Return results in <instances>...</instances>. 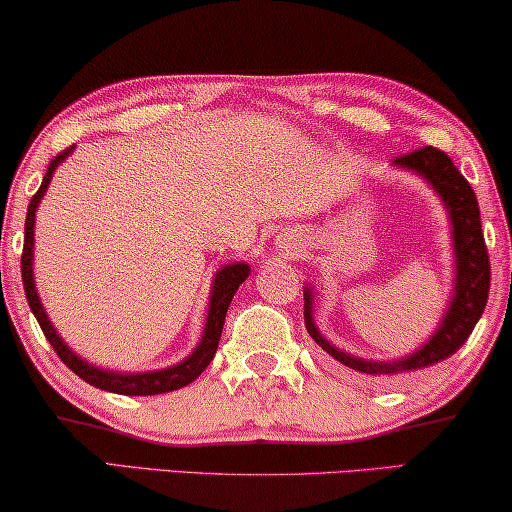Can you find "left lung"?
<instances>
[{"label":"left lung","instance_id":"8db88e82","mask_svg":"<svg viewBox=\"0 0 512 512\" xmlns=\"http://www.w3.org/2000/svg\"><path fill=\"white\" fill-rule=\"evenodd\" d=\"M391 165L398 170L417 174L426 184L433 188L443 202L447 219L452 228V256H454V277H452V296L447 300L443 319L431 338L422 342V347L412 354H405L401 359L391 361H373L361 359L349 352H342L340 347L331 345L317 328L314 321V303H317V289L314 286H303L305 296V326L312 340L331 354L342 366L359 370L370 377H391L398 373H410L433 363L445 361L468 340L473 333L475 324L482 317V310L487 305L489 296V256L485 247V235H482L480 223V207L475 200V193L468 181L464 179L450 156L443 151L424 146L405 156L391 160Z\"/></svg>","mask_w":512,"mask_h":512}]
</instances>
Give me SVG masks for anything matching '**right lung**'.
<instances>
[{
    "instance_id": "1",
    "label": "right lung",
    "mask_w": 512,
    "mask_h": 512,
    "mask_svg": "<svg viewBox=\"0 0 512 512\" xmlns=\"http://www.w3.org/2000/svg\"><path fill=\"white\" fill-rule=\"evenodd\" d=\"M76 146H69L55 156L48 165L46 177L41 181L39 191L34 193L30 200V207H27L25 216V244H23V258H20V272H23V286L27 303H30V310L34 317H37L41 331H44L46 340L51 342L55 354L60 356L62 363L86 380L93 387L102 391H111V394H123V396H156V394H167V391L181 389L193 380H198V375L209 366V361L214 359L216 347H219L223 321H226V312L230 307V300H233L235 291L240 289V284L249 277L251 268L247 263H228L223 268L216 270L212 291H209V307H207V319H205V331H202V338L198 347L193 349L191 354L186 356L184 361L174 363L170 368H158V370H146V373H121V370H109L100 368L95 363H90L74 352L72 347L67 345L65 340L60 338V333L55 331V326L48 319V314L41 305V298L37 293V286H34V223H37V207L41 198H44L48 191V184H51L55 170L65 160L69 153H72Z\"/></svg>"
}]
</instances>
